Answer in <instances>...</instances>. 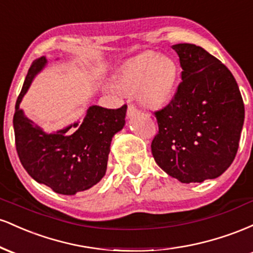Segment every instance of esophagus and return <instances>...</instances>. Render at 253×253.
I'll return each instance as SVG.
<instances>
[{"label": "esophagus", "mask_w": 253, "mask_h": 253, "mask_svg": "<svg viewBox=\"0 0 253 253\" xmlns=\"http://www.w3.org/2000/svg\"><path fill=\"white\" fill-rule=\"evenodd\" d=\"M136 113H138V108H136L134 104H128V107H127V117H133Z\"/></svg>", "instance_id": "esophagus-1"}]
</instances>
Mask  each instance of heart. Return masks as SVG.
Returning <instances> with one entry per match:
<instances>
[{
	"label": "heart",
	"instance_id": "b5f03b06",
	"mask_svg": "<svg viewBox=\"0 0 253 253\" xmlns=\"http://www.w3.org/2000/svg\"><path fill=\"white\" fill-rule=\"evenodd\" d=\"M177 69L173 59L156 53H145L125 64L118 76V86L125 91L138 89V97L150 107L164 106L172 97Z\"/></svg>",
	"mask_w": 253,
	"mask_h": 253
}]
</instances>
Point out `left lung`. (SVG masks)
Returning <instances> with one entry per match:
<instances>
[{
  "mask_svg": "<svg viewBox=\"0 0 253 253\" xmlns=\"http://www.w3.org/2000/svg\"><path fill=\"white\" fill-rule=\"evenodd\" d=\"M182 81L171 101L156 110L151 144L156 163L182 183L219 177L234 161L245 109L232 72L194 43H176Z\"/></svg>",
  "mask_w": 253,
  "mask_h": 253,
  "instance_id": "left-lung-1",
  "label": "left lung"
}]
</instances>
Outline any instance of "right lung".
<instances>
[{
    "label": "right lung",
    "mask_w": 253,
    "mask_h": 253,
    "mask_svg": "<svg viewBox=\"0 0 253 253\" xmlns=\"http://www.w3.org/2000/svg\"><path fill=\"white\" fill-rule=\"evenodd\" d=\"M45 64V57L34 60L16 100L13 119L16 152L32 178L54 193L74 195L91 188L106 175L110 141L125 126L127 106L118 109L91 106L82 123L53 134L45 133L20 108L34 76Z\"/></svg>",
    "instance_id": "right-lung-1"
}]
</instances>
